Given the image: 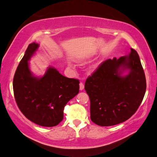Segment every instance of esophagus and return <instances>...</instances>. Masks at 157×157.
<instances>
[{
    "label": "esophagus",
    "instance_id": "34e87169",
    "mask_svg": "<svg viewBox=\"0 0 157 157\" xmlns=\"http://www.w3.org/2000/svg\"><path fill=\"white\" fill-rule=\"evenodd\" d=\"M84 84L82 83V82H80V83H79V90H80V91H82V90L84 89Z\"/></svg>",
    "mask_w": 157,
    "mask_h": 157
}]
</instances>
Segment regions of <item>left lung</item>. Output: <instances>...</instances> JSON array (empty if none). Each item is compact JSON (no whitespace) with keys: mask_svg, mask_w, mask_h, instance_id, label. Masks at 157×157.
I'll return each instance as SVG.
<instances>
[{"mask_svg":"<svg viewBox=\"0 0 157 157\" xmlns=\"http://www.w3.org/2000/svg\"><path fill=\"white\" fill-rule=\"evenodd\" d=\"M125 70L126 76L121 75ZM91 119L99 126L123 123L137 111L146 90L144 71L136 50L128 55L105 61L86 79Z\"/></svg>","mask_w":157,"mask_h":157,"instance_id":"1","label":"left lung"}]
</instances>
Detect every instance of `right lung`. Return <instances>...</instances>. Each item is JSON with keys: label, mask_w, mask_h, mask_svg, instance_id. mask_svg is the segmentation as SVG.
Instances as JSON below:
<instances>
[{"label": "right lung", "mask_w": 157, "mask_h": 157, "mask_svg": "<svg viewBox=\"0 0 157 157\" xmlns=\"http://www.w3.org/2000/svg\"><path fill=\"white\" fill-rule=\"evenodd\" d=\"M29 44L13 79L16 102L26 118L43 127L57 125L63 118V109L79 93L78 79L68 78L56 68L48 67L44 76H34L28 61L39 48Z\"/></svg>", "instance_id": "obj_1"}]
</instances>
